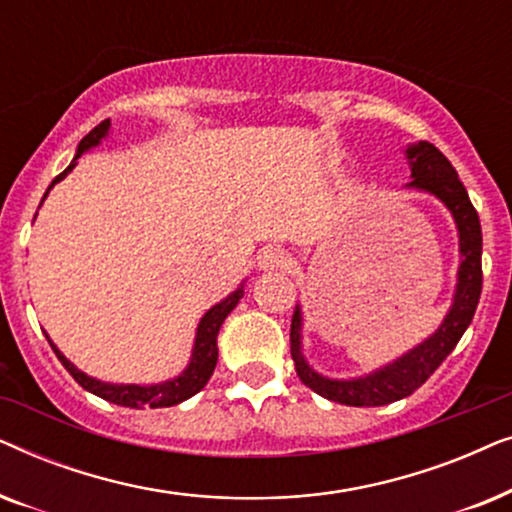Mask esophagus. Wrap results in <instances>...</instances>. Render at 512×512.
Here are the masks:
<instances>
[{
	"label": "esophagus",
	"mask_w": 512,
	"mask_h": 512,
	"mask_svg": "<svg viewBox=\"0 0 512 512\" xmlns=\"http://www.w3.org/2000/svg\"><path fill=\"white\" fill-rule=\"evenodd\" d=\"M289 265V254L284 249L277 247H268L258 254V270L263 272H272V270H282Z\"/></svg>",
	"instance_id": "34e87169"
}]
</instances>
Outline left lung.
<instances>
[{
	"label": "left lung",
	"instance_id": "obj_1",
	"mask_svg": "<svg viewBox=\"0 0 512 512\" xmlns=\"http://www.w3.org/2000/svg\"><path fill=\"white\" fill-rule=\"evenodd\" d=\"M405 158L410 163L412 181L408 188L431 193L450 209L459 233V254L461 263L457 270V289L445 314L443 324L438 331L429 335L408 354L398 356L396 361L373 370L363 377L352 380H333L314 370L303 356V312L296 305L291 319V356L296 363V373L300 382L328 401L354 405V408H375V405H387L410 396L422 384L429 380L447 354L457 347L461 335L473 321L475 307H478L482 291V230L475 207L471 205L464 184L450 160L429 142L410 144L405 149Z\"/></svg>",
	"mask_w": 512,
	"mask_h": 512
}]
</instances>
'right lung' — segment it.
<instances>
[{"label": "right lung", "instance_id": "1", "mask_svg": "<svg viewBox=\"0 0 512 512\" xmlns=\"http://www.w3.org/2000/svg\"><path fill=\"white\" fill-rule=\"evenodd\" d=\"M109 118L107 121H102L97 128H93L88 132L86 137L81 139L79 149H76V156L69 167L58 177L53 179V184L48 186V191L67 177V172H72L76 167V160H79L83 153L88 149H93L102 142L104 137L109 135ZM48 191L44 193V200ZM41 200V202H44ZM244 296V284L237 286V289L230 293L228 298H223L221 303H216L212 310L205 312V317L200 319L198 324V331H195V342H193V354H191V361H188V366L184 368V373L174 377V380H167V382H160V384H111V382H102V380H95V377H90L83 373L74 366L72 361L67 359L65 354L60 352L58 347L53 345V340L48 338L51 342L53 352L58 359L62 361V366L69 370V375L74 377L76 382L81 384L83 389L90 391V394L104 398V401L109 403H116V405H123V408H137V410H144V408H172V405H179L184 403L186 398H191L198 394V391L205 387L209 382V377H212L214 368H216V359H219V347H216V338H219V328L223 321L230 312L235 310V305L240 303V298Z\"/></svg>", "mask_w": 512, "mask_h": 512}]
</instances>
